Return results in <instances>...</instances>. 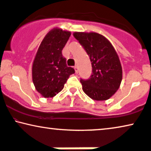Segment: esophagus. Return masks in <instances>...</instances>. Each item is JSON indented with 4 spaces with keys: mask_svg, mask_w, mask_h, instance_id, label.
<instances>
[{
    "mask_svg": "<svg viewBox=\"0 0 151 151\" xmlns=\"http://www.w3.org/2000/svg\"><path fill=\"white\" fill-rule=\"evenodd\" d=\"M74 69H75V71L76 73H78V65H76L75 66H74Z\"/></svg>",
    "mask_w": 151,
    "mask_h": 151,
    "instance_id": "1",
    "label": "esophagus"
}]
</instances>
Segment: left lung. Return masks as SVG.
Here are the masks:
<instances>
[{
	"mask_svg": "<svg viewBox=\"0 0 151 151\" xmlns=\"http://www.w3.org/2000/svg\"><path fill=\"white\" fill-rule=\"evenodd\" d=\"M73 36L89 57L92 73L80 80L83 90L91 99L106 101L116 93L122 80V67L112 45L96 32H75Z\"/></svg>",
	"mask_w": 151,
	"mask_h": 151,
	"instance_id": "obj_1",
	"label": "left lung"
}]
</instances>
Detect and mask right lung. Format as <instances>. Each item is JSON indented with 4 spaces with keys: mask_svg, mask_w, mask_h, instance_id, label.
Returning <instances> with one entry per match:
<instances>
[{
    "mask_svg": "<svg viewBox=\"0 0 151 151\" xmlns=\"http://www.w3.org/2000/svg\"><path fill=\"white\" fill-rule=\"evenodd\" d=\"M71 32L54 28L47 34L33 61L32 76L35 89L44 98H51L63 89L69 76L75 73L66 65L62 50Z\"/></svg>",
    "mask_w": 151,
    "mask_h": 151,
    "instance_id": "right-lung-1",
    "label": "right lung"
}]
</instances>
